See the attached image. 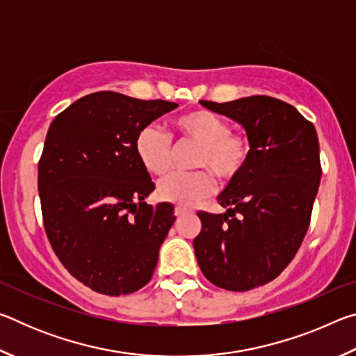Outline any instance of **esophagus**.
<instances>
[{"label":"esophagus","instance_id":"34e87169","mask_svg":"<svg viewBox=\"0 0 356 356\" xmlns=\"http://www.w3.org/2000/svg\"><path fill=\"white\" fill-rule=\"evenodd\" d=\"M174 213H176V216H182L185 213H188V209L184 206H176V209H174Z\"/></svg>","mask_w":356,"mask_h":356}]
</instances>
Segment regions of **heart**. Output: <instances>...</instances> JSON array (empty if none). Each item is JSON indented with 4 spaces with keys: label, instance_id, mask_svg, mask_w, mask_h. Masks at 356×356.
I'll return each mask as SVG.
<instances>
[{
    "label": "heart",
    "instance_id": "obj_1",
    "mask_svg": "<svg viewBox=\"0 0 356 356\" xmlns=\"http://www.w3.org/2000/svg\"><path fill=\"white\" fill-rule=\"evenodd\" d=\"M179 141L200 146L195 168H204L221 180L238 176L250 156V143L245 136L232 134L227 120L204 108L190 110L172 120ZM135 152L141 165L154 176H165L171 170L172 140L156 125H144L135 138ZM213 190V179L207 171L172 174L159 184L156 195L161 201L188 207Z\"/></svg>",
    "mask_w": 356,
    "mask_h": 356
}]
</instances>
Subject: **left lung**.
Segmentation results:
<instances>
[{
    "label": "left lung",
    "instance_id": "obj_1",
    "mask_svg": "<svg viewBox=\"0 0 356 356\" xmlns=\"http://www.w3.org/2000/svg\"><path fill=\"white\" fill-rule=\"evenodd\" d=\"M200 104L243 125L250 156L218 196L226 213H197L195 254L212 284L250 291L273 281L308 232L322 176L317 131L297 108L268 95Z\"/></svg>",
    "mask_w": 356,
    "mask_h": 356
}]
</instances>
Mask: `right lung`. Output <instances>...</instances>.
I'll return each mask as SVG.
<instances>
[{"label": "right lung", "instance_id": "right-lung-1", "mask_svg": "<svg viewBox=\"0 0 356 356\" xmlns=\"http://www.w3.org/2000/svg\"><path fill=\"white\" fill-rule=\"evenodd\" d=\"M177 104L100 91L53 120L38 170L42 218L65 270L92 291L119 297L154 275L174 207L144 200L155 190L135 152L136 134Z\"/></svg>", "mask_w": 356, "mask_h": 356}]
</instances>
